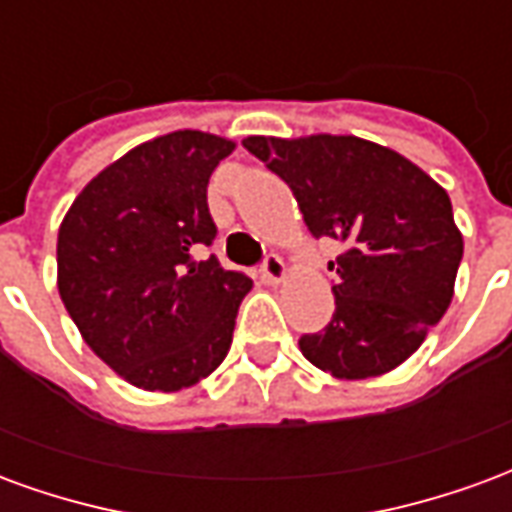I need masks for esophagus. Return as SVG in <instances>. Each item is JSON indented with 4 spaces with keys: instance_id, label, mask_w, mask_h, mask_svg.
I'll use <instances>...</instances> for the list:
<instances>
[{
    "instance_id": "1",
    "label": "esophagus",
    "mask_w": 512,
    "mask_h": 512,
    "mask_svg": "<svg viewBox=\"0 0 512 512\" xmlns=\"http://www.w3.org/2000/svg\"><path fill=\"white\" fill-rule=\"evenodd\" d=\"M257 274H260V279H263L266 285H279L282 277H285V263H282V257L279 255L263 257V263H260V268H257Z\"/></svg>"
}]
</instances>
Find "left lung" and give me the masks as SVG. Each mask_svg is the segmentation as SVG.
Returning <instances> with one entry per match:
<instances>
[{
  "instance_id": "1",
  "label": "left lung",
  "mask_w": 512,
  "mask_h": 512,
  "mask_svg": "<svg viewBox=\"0 0 512 512\" xmlns=\"http://www.w3.org/2000/svg\"><path fill=\"white\" fill-rule=\"evenodd\" d=\"M244 147L288 183L315 238L343 244L329 263L332 321L301 334V354L337 378L381 376L406 362L450 307L461 266L447 191L359 136H249Z\"/></svg>"
}]
</instances>
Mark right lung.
<instances>
[{
	"label": "right lung",
	"mask_w": 512,
	"mask_h": 512,
	"mask_svg": "<svg viewBox=\"0 0 512 512\" xmlns=\"http://www.w3.org/2000/svg\"><path fill=\"white\" fill-rule=\"evenodd\" d=\"M233 142L175 131L134 147L73 200L57 238V288L84 343L139 389L175 392L230 351L252 279L205 246L208 180Z\"/></svg>",
	"instance_id": "right-lung-1"
}]
</instances>
